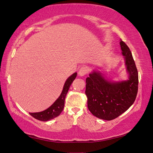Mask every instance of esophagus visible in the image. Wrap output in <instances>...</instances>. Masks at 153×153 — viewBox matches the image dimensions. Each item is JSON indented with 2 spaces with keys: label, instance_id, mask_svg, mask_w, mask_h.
Masks as SVG:
<instances>
[{
  "label": "esophagus",
  "instance_id": "esophagus-1",
  "mask_svg": "<svg viewBox=\"0 0 153 153\" xmlns=\"http://www.w3.org/2000/svg\"><path fill=\"white\" fill-rule=\"evenodd\" d=\"M87 71H88V69H87V67H82L79 70L78 75L79 76H84L87 74Z\"/></svg>",
  "mask_w": 153,
  "mask_h": 153
}]
</instances>
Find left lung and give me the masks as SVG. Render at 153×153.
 Returning a JSON list of instances; mask_svg holds the SVG:
<instances>
[{
  "label": "left lung",
  "instance_id": "8db88e82",
  "mask_svg": "<svg viewBox=\"0 0 153 153\" xmlns=\"http://www.w3.org/2000/svg\"><path fill=\"white\" fill-rule=\"evenodd\" d=\"M128 79L112 82L105 79L100 71L93 70L86 78L87 106L92 114L100 119L112 120L126 112L136 99L138 71L129 47L120 40Z\"/></svg>",
  "mask_w": 153,
  "mask_h": 153
}]
</instances>
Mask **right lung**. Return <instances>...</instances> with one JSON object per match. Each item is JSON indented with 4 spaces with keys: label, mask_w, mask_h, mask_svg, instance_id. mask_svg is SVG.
<instances>
[{
    "label": "right lung",
    "mask_w": 153,
    "mask_h": 153,
    "mask_svg": "<svg viewBox=\"0 0 153 153\" xmlns=\"http://www.w3.org/2000/svg\"><path fill=\"white\" fill-rule=\"evenodd\" d=\"M76 76L77 73L76 72L68 77L64 83L62 91L60 95L49 108H48L47 109L44 110V111L30 113V114L35 119L43 122H47L48 120H52L59 116L64 107L65 98H66L68 90L70 89L71 83L76 79Z\"/></svg>",
    "instance_id": "right-lung-1"
}]
</instances>
